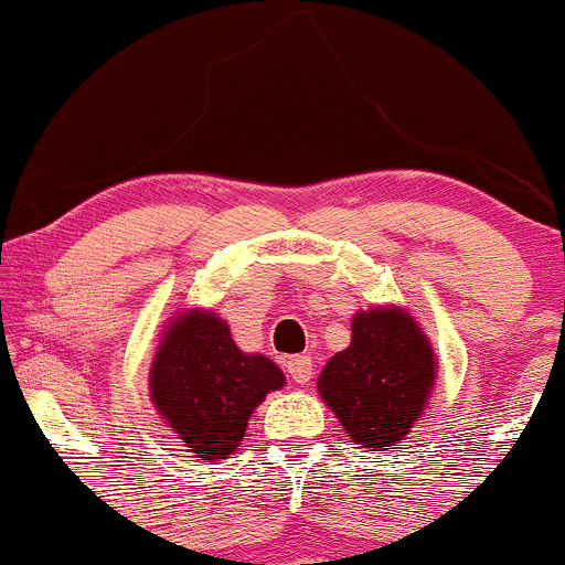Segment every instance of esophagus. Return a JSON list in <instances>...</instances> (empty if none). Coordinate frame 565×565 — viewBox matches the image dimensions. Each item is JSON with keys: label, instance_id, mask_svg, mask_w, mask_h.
Instances as JSON below:
<instances>
[{"label": "esophagus", "instance_id": "obj_1", "mask_svg": "<svg viewBox=\"0 0 565 565\" xmlns=\"http://www.w3.org/2000/svg\"><path fill=\"white\" fill-rule=\"evenodd\" d=\"M285 369H288V377L294 380L296 385H307L315 374L312 358L309 355H290L288 363H285Z\"/></svg>", "mask_w": 565, "mask_h": 565}]
</instances>
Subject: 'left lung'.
Wrapping results in <instances>:
<instances>
[{
  "label": "left lung",
  "instance_id": "1",
  "mask_svg": "<svg viewBox=\"0 0 565 565\" xmlns=\"http://www.w3.org/2000/svg\"><path fill=\"white\" fill-rule=\"evenodd\" d=\"M434 353L420 326L393 307L353 318V342L323 366L318 391L350 439L393 450L434 387Z\"/></svg>",
  "mask_w": 565,
  "mask_h": 565
}]
</instances>
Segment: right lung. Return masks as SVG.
<instances>
[{
	"label": "right lung",
	"instance_id": "1",
	"mask_svg": "<svg viewBox=\"0 0 565 565\" xmlns=\"http://www.w3.org/2000/svg\"><path fill=\"white\" fill-rule=\"evenodd\" d=\"M282 372L264 355H247L217 315H180L156 353L150 396L163 420L202 460L239 447L253 409L282 387Z\"/></svg>",
	"mask_w": 565,
	"mask_h": 565
}]
</instances>
